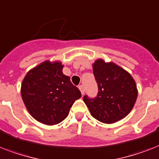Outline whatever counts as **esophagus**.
<instances>
[{
	"instance_id": "obj_1",
	"label": "esophagus",
	"mask_w": 159,
	"mask_h": 159,
	"mask_svg": "<svg viewBox=\"0 0 159 159\" xmlns=\"http://www.w3.org/2000/svg\"><path fill=\"white\" fill-rule=\"evenodd\" d=\"M79 90H81V93H82V94H84V93H85V87H84L83 85H81V86H79Z\"/></svg>"
}]
</instances>
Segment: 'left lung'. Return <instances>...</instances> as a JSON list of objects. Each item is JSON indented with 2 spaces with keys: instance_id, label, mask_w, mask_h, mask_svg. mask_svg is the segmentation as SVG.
Listing matches in <instances>:
<instances>
[{
  "instance_id": "8db88e82",
  "label": "left lung",
  "mask_w": 159,
  "mask_h": 159,
  "mask_svg": "<svg viewBox=\"0 0 159 159\" xmlns=\"http://www.w3.org/2000/svg\"><path fill=\"white\" fill-rule=\"evenodd\" d=\"M93 73L98 84V94L94 98L83 97L92 116L105 124L125 118L137 98V86L132 76L116 64L105 63L100 59L93 65Z\"/></svg>"
}]
</instances>
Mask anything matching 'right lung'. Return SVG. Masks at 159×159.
Listing matches in <instances>:
<instances>
[{
  "label": "right lung",
  "instance_id": "right-lung-1",
  "mask_svg": "<svg viewBox=\"0 0 159 159\" xmlns=\"http://www.w3.org/2000/svg\"><path fill=\"white\" fill-rule=\"evenodd\" d=\"M63 65L46 61L28 72L22 81L21 94L28 111L47 125L63 121L75 100L82 94L70 77L62 73Z\"/></svg>",
  "mask_w": 159,
  "mask_h": 159
}]
</instances>
